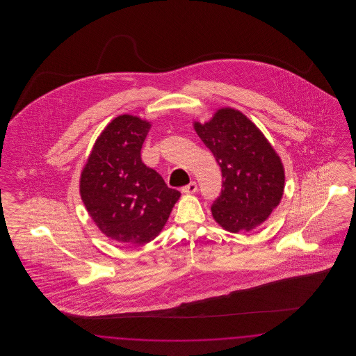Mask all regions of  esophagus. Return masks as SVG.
<instances>
[{
    "label": "esophagus",
    "mask_w": 356,
    "mask_h": 356,
    "mask_svg": "<svg viewBox=\"0 0 356 356\" xmlns=\"http://www.w3.org/2000/svg\"><path fill=\"white\" fill-rule=\"evenodd\" d=\"M196 191H197V184H196L195 181H192V183H189L188 186L181 188V192L186 193V195H192V193H195Z\"/></svg>",
    "instance_id": "34e87169"
}]
</instances>
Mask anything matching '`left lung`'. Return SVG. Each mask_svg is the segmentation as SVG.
Here are the masks:
<instances>
[{"mask_svg": "<svg viewBox=\"0 0 356 356\" xmlns=\"http://www.w3.org/2000/svg\"><path fill=\"white\" fill-rule=\"evenodd\" d=\"M196 134L213 153L222 176L220 196L211 211L232 234L263 224L284 192V168L268 140L245 115L221 108L207 122H193Z\"/></svg>", "mask_w": 356, "mask_h": 356, "instance_id": "8db88e82", "label": "left lung"}]
</instances>
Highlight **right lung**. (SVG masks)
<instances>
[{
    "mask_svg": "<svg viewBox=\"0 0 356 356\" xmlns=\"http://www.w3.org/2000/svg\"><path fill=\"white\" fill-rule=\"evenodd\" d=\"M151 122L132 115L112 120L97 137L80 177V195L102 234L143 245L164 228L180 192L141 161Z\"/></svg>",
    "mask_w": 356,
    "mask_h": 356,
    "instance_id": "obj_1",
    "label": "right lung"
}]
</instances>
